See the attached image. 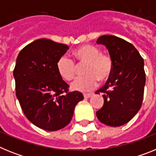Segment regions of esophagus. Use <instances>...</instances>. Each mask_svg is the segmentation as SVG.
I'll list each match as a JSON object with an SVG mask.
<instances>
[{"mask_svg":"<svg viewBox=\"0 0 156 156\" xmlns=\"http://www.w3.org/2000/svg\"><path fill=\"white\" fill-rule=\"evenodd\" d=\"M91 95V94H83V97H84V98H89Z\"/></svg>","mask_w":156,"mask_h":156,"instance_id":"esophagus-1","label":"esophagus"}]
</instances>
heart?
<instances>
[{
	"instance_id": "obj_1",
	"label": "heart",
	"mask_w": 156,
	"mask_h": 156,
	"mask_svg": "<svg viewBox=\"0 0 156 156\" xmlns=\"http://www.w3.org/2000/svg\"><path fill=\"white\" fill-rule=\"evenodd\" d=\"M79 63H86L83 76L76 77L70 84L72 90L77 91H88L98 85V80L105 81L111 76L113 69L112 59L108 55L101 53L99 48L90 44H85L76 48L73 51ZM59 76L70 80L76 73V63L66 55L59 58L56 63Z\"/></svg>"
}]
</instances>
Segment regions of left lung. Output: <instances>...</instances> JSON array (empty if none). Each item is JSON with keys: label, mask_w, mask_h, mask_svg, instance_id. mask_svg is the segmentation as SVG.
<instances>
[{"label": "left lung", "mask_w": 156, "mask_h": 156, "mask_svg": "<svg viewBox=\"0 0 156 156\" xmlns=\"http://www.w3.org/2000/svg\"><path fill=\"white\" fill-rule=\"evenodd\" d=\"M98 44L107 48L113 62L111 76L95 94L103 93L104 105L98 119L110 126L124 125L142 105L145 85L144 59L133 44L112 35L98 37Z\"/></svg>", "instance_id": "8db88e82"}]
</instances>
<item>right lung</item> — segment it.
I'll return each mask as SVG.
<instances>
[{
	"instance_id": "add662e5",
	"label": "right lung",
	"mask_w": 156,
	"mask_h": 156,
	"mask_svg": "<svg viewBox=\"0 0 156 156\" xmlns=\"http://www.w3.org/2000/svg\"><path fill=\"white\" fill-rule=\"evenodd\" d=\"M68 49L66 44L38 39L19 52L13 71L16 97L25 115L48 131L67 126L75 106L83 99L80 92H69L57 71V61Z\"/></svg>"
}]
</instances>
